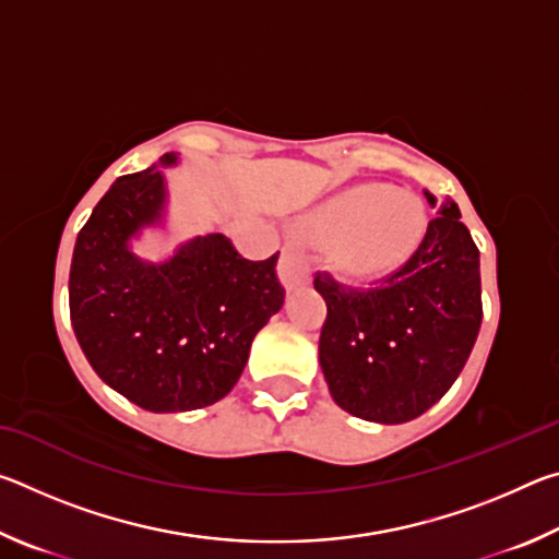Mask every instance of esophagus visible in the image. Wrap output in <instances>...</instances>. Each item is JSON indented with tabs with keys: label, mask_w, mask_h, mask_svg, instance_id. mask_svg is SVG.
<instances>
[{
	"label": "esophagus",
	"mask_w": 559,
	"mask_h": 559,
	"mask_svg": "<svg viewBox=\"0 0 559 559\" xmlns=\"http://www.w3.org/2000/svg\"><path fill=\"white\" fill-rule=\"evenodd\" d=\"M310 271H313V261H310L308 251L298 243H286L281 251L278 261V276L286 288L302 286L310 281Z\"/></svg>",
	"instance_id": "obj_1"
}]
</instances>
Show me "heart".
I'll list each match as a JSON object with an SVG mask.
<instances>
[{
	"label": "heart",
	"instance_id": "b5f03b06",
	"mask_svg": "<svg viewBox=\"0 0 559 559\" xmlns=\"http://www.w3.org/2000/svg\"><path fill=\"white\" fill-rule=\"evenodd\" d=\"M320 241H333L330 259L353 278H374L412 257L427 231L419 197L384 185L345 189L308 216Z\"/></svg>",
	"mask_w": 559,
	"mask_h": 559
}]
</instances>
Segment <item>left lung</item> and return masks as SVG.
I'll return each instance as SVG.
<instances>
[{
    "label": "left lung",
    "instance_id": "left-lung-1",
    "mask_svg": "<svg viewBox=\"0 0 559 559\" xmlns=\"http://www.w3.org/2000/svg\"><path fill=\"white\" fill-rule=\"evenodd\" d=\"M313 283L328 302L318 343L328 390L367 421L404 424L437 404L484 320L478 246L451 200L419 249L372 286H347L330 271H318Z\"/></svg>",
    "mask_w": 559,
    "mask_h": 559
}]
</instances>
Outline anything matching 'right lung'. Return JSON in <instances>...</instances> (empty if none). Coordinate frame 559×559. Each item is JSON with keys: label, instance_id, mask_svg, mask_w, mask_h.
Wrapping results in <instances>:
<instances>
[{"label": "right lung", "instance_id": "add662e5", "mask_svg": "<svg viewBox=\"0 0 559 559\" xmlns=\"http://www.w3.org/2000/svg\"><path fill=\"white\" fill-rule=\"evenodd\" d=\"M163 210L159 169L112 182L75 239L71 325L93 370L126 400L147 412H189L231 392L286 288L278 253L249 261L222 234L197 236L165 263L132 257L128 239Z\"/></svg>", "mask_w": 559, "mask_h": 559}]
</instances>
